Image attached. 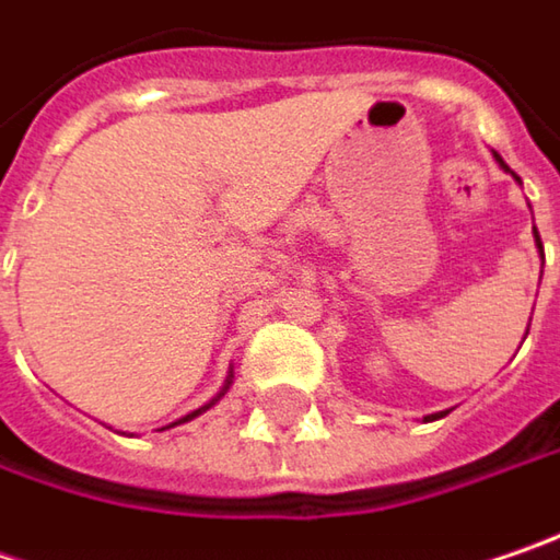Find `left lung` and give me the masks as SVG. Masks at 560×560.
I'll return each instance as SVG.
<instances>
[{"instance_id":"8db88e82","label":"left lung","mask_w":560,"mask_h":560,"mask_svg":"<svg viewBox=\"0 0 560 560\" xmlns=\"http://www.w3.org/2000/svg\"><path fill=\"white\" fill-rule=\"evenodd\" d=\"M494 161H498V167H501V171H508L510 177H516V174H513V171H510L508 164H504V158H501V154H498V151H494ZM533 237H536V249H539V256H542V262H545L542 237H539V231H536V228H533ZM526 332H529V329H526ZM523 339H526V336H523ZM446 411H450V409H446ZM446 411H434V415H424V421H438V418H444Z\"/></svg>"}]
</instances>
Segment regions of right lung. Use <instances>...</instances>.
<instances>
[{"label":"right lung","mask_w":560,"mask_h":560,"mask_svg":"<svg viewBox=\"0 0 560 560\" xmlns=\"http://www.w3.org/2000/svg\"><path fill=\"white\" fill-rule=\"evenodd\" d=\"M231 383H234V368H231V371H228V380H224V386H221V389H218V393H214L212 399H209V402H206V406H199V409L196 411H189V415H183V418H177V421H171V424H167V428H177V424H186V421H192V418H199V415H202V411H209L214 406V402H218V399H221V396H224V393H228V389H231ZM167 428H161V431H167Z\"/></svg>","instance_id":"right-lung-1"}]
</instances>
